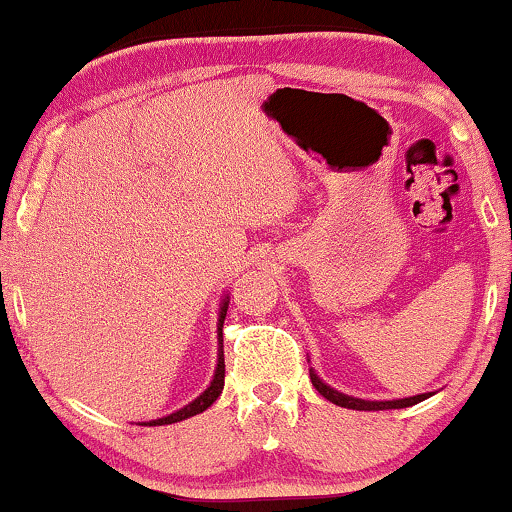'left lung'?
<instances>
[{"mask_svg":"<svg viewBox=\"0 0 512 512\" xmlns=\"http://www.w3.org/2000/svg\"><path fill=\"white\" fill-rule=\"evenodd\" d=\"M311 383L315 390H318L322 397L327 401L336 403V406L341 408H352V410H390V408H408V406H415V403H420L429 397V394H417V397H408V399H397V401H364V399H352V397H345V394L331 390L327 387L322 380L315 376V371L311 369Z\"/></svg>","mask_w":512,"mask_h":512,"instance_id":"obj_1","label":"left lung"}]
</instances>
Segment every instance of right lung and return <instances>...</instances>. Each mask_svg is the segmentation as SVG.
<instances>
[{"label": "right lung", "mask_w": 512, "mask_h": 512, "mask_svg": "<svg viewBox=\"0 0 512 512\" xmlns=\"http://www.w3.org/2000/svg\"><path fill=\"white\" fill-rule=\"evenodd\" d=\"M225 315H227V301L222 304L220 308V320H218V341H220V355H218V369H215V376H213V383L208 385V390L201 394V397L194 399L192 403H187L185 408L176 410V413H171L167 417H160V420H153V422H146L148 427H160V424H171V422H181L187 420V417L197 415V413H204V410L211 406V403L220 397L222 394V385H225V355H222V325H225Z\"/></svg>", "instance_id": "add662e5"}]
</instances>
